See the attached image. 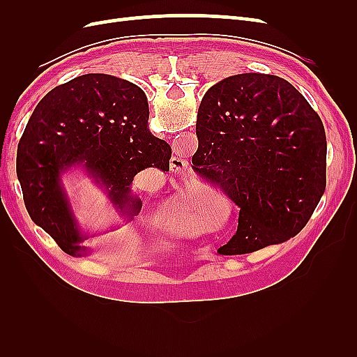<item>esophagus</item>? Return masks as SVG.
Wrapping results in <instances>:
<instances>
[{
    "mask_svg": "<svg viewBox=\"0 0 357 357\" xmlns=\"http://www.w3.org/2000/svg\"><path fill=\"white\" fill-rule=\"evenodd\" d=\"M169 167H171V171L177 172V174H181L183 171H186V160L181 159L180 156H172L169 159Z\"/></svg>",
    "mask_w": 357,
    "mask_h": 357,
    "instance_id": "obj_1",
    "label": "esophagus"
}]
</instances>
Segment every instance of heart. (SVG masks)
Instances as JSON below:
<instances>
[{"label":"heart","instance_id":"b5f03b06","mask_svg":"<svg viewBox=\"0 0 357 357\" xmlns=\"http://www.w3.org/2000/svg\"><path fill=\"white\" fill-rule=\"evenodd\" d=\"M197 199L192 193H180L176 198H171L162 202L156 219L162 228L176 232L178 235H193L205 229V226L195 219Z\"/></svg>","mask_w":357,"mask_h":357}]
</instances>
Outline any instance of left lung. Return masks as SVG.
<instances>
[{"label": "left lung", "instance_id": "obj_1", "mask_svg": "<svg viewBox=\"0 0 357 357\" xmlns=\"http://www.w3.org/2000/svg\"><path fill=\"white\" fill-rule=\"evenodd\" d=\"M197 137L193 169L240 207L219 255L252 253L302 231L326 188V134L294 86L259 73L220 80L201 101Z\"/></svg>", "mask_w": 357, "mask_h": 357}]
</instances>
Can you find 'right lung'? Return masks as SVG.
Returning a JSON list of instances; mask_svg holds the SVG:
<instances>
[{"instance_id": "right-lung-1", "label": "right lung", "mask_w": 357, "mask_h": 357, "mask_svg": "<svg viewBox=\"0 0 357 357\" xmlns=\"http://www.w3.org/2000/svg\"><path fill=\"white\" fill-rule=\"evenodd\" d=\"M147 121L144 91L109 74L79 75L36 107L19 142L17 178L31 219L70 256H89L83 243L96 234L75 218L63 176L82 171L131 222L143 205L131 189L134 177L147 167L169 168L171 147L150 134Z\"/></svg>"}]
</instances>
